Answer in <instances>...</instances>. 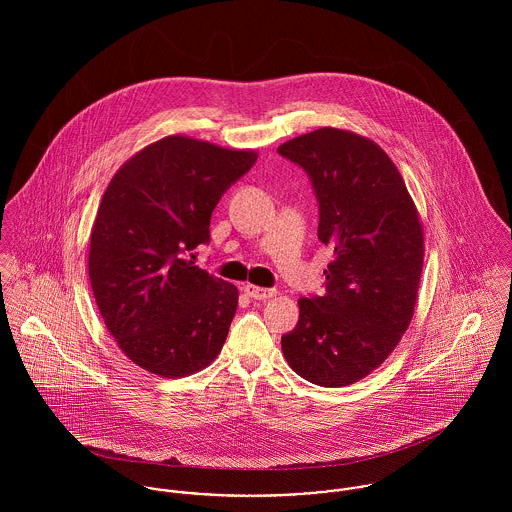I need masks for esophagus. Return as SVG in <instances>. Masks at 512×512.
I'll use <instances>...</instances> for the list:
<instances>
[{
	"label": "esophagus",
	"instance_id": "obj_1",
	"mask_svg": "<svg viewBox=\"0 0 512 512\" xmlns=\"http://www.w3.org/2000/svg\"><path fill=\"white\" fill-rule=\"evenodd\" d=\"M244 292H246V295H250L252 299H268V297L276 295L274 288H260V286H254V284H246Z\"/></svg>",
	"mask_w": 512,
	"mask_h": 512
}]
</instances>
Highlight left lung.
<instances>
[{
	"label": "left lung",
	"instance_id": "left-lung-1",
	"mask_svg": "<svg viewBox=\"0 0 512 512\" xmlns=\"http://www.w3.org/2000/svg\"><path fill=\"white\" fill-rule=\"evenodd\" d=\"M278 153L307 173L317 236L333 248L325 293L297 301L299 321L282 351L301 378L347 386L382 365L412 321L424 230L396 165L363 136L321 128Z\"/></svg>",
	"mask_w": 512,
	"mask_h": 512
}]
</instances>
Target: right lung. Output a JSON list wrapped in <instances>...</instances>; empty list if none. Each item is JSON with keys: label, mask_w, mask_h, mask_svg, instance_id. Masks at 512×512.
<instances>
[{"label": "right lung", "mask_w": 512, "mask_h": 512, "mask_svg": "<svg viewBox=\"0 0 512 512\" xmlns=\"http://www.w3.org/2000/svg\"><path fill=\"white\" fill-rule=\"evenodd\" d=\"M244 149L167 136L112 177L90 234L88 276L124 355L175 378L211 365L226 341L238 290L195 266L211 215L256 163Z\"/></svg>", "instance_id": "right-lung-1"}]
</instances>
